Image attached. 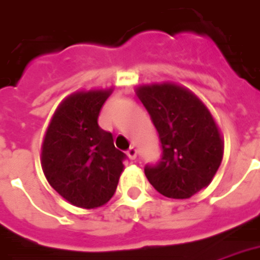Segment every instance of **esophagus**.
Here are the masks:
<instances>
[{
  "mask_svg": "<svg viewBox=\"0 0 260 260\" xmlns=\"http://www.w3.org/2000/svg\"><path fill=\"white\" fill-rule=\"evenodd\" d=\"M127 156L130 160H134L137 157V148L136 146H130L127 151Z\"/></svg>",
  "mask_w": 260,
  "mask_h": 260,
  "instance_id": "esophagus-1",
  "label": "esophagus"
}]
</instances>
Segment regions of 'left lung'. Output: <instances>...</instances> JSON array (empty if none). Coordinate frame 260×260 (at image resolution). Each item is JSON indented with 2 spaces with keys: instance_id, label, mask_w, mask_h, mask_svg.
<instances>
[{
  "instance_id": "obj_1",
  "label": "left lung",
  "mask_w": 260,
  "mask_h": 260,
  "mask_svg": "<svg viewBox=\"0 0 260 260\" xmlns=\"http://www.w3.org/2000/svg\"><path fill=\"white\" fill-rule=\"evenodd\" d=\"M138 99L159 134L161 156L144 171L170 199H189L211 183L223 156L215 120L194 93L171 82L137 87Z\"/></svg>"
}]
</instances>
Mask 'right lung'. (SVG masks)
<instances>
[{"label": "right lung", "mask_w": 260, "mask_h": 260, "mask_svg": "<svg viewBox=\"0 0 260 260\" xmlns=\"http://www.w3.org/2000/svg\"><path fill=\"white\" fill-rule=\"evenodd\" d=\"M112 89L77 91L58 105L41 153L44 174L72 206L95 208L114 196L126 155L99 126V115Z\"/></svg>", "instance_id": "obj_1"}]
</instances>
